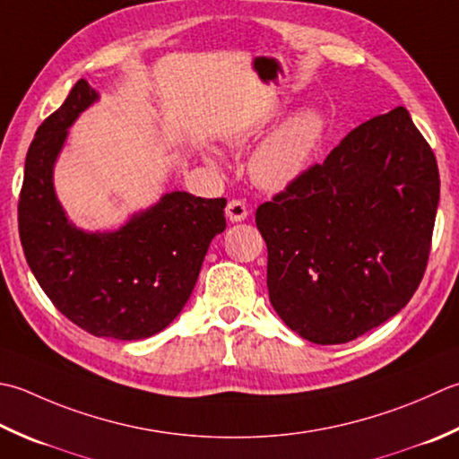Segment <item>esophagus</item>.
<instances>
[{
  "instance_id": "esophagus-1",
  "label": "esophagus",
  "mask_w": 459,
  "mask_h": 459,
  "mask_svg": "<svg viewBox=\"0 0 459 459\" xmlns=\"http://www.w3.org/2000/svg\"><path fill=\"white\" fill-rule=\"evenodd\" d=\"M224 214L230 222H240L248 217V206L242 201H229L227 209H224Z\"/></svg>"
}]
</instances>
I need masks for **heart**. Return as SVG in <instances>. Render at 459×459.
I'll use <instances>...</instances> for the list:
<instances>
[{
  "label": "heart",
  "mask_w": 459,
  "mask_h": 459,
  "mask_svg": "<svg viewBox=\"0 0 459 459\" xmlns=\"http://www.w3.org/2000/svg\"><path fill=\"white\" fill-rule=\"evenodd\" d=\"M326 131V119L318 107H304L289 119H284L255 149L248 160V173L253 183L264 191H282L299 181L316 152ZM255 127H237L224 134L232 147H247L255 141ZM206 160L217 165L219 159L209 152Z\"/></svg>",
  "instance_id": "obj_1"
}]
</instances>
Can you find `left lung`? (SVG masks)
I'll use <instances>...</instances> for the list:
<instances>
[{"label": "left lung", "instance_id": "obj_1", "mask_svg": "<svg viewBox=\"0 0 459 459\" xmlns=\"http://www.w3.org/2000/svg\"><path fill=\"white\" fill-rule=\"evenodd\" d=\"M437 203L436 157L403 107L358 125L256 209L278 316L314 344L396 316L424 276Z\"/></svg>", "mask_w": 459, "mask_h": 459}]
</instances>
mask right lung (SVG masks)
<instances>
[{
  "instance_id": "1",
  "label": "right lung",
  "mask_w": 459,
  "mask_h": 459,
  "mask_svg": "<svg viewBox=\"0 0 459 459\" xmlns=\"http://www.w3.org/2000/svg\"><path fill=\"white\" fill-rule=\"evenodd\" d=\"M97 101L79 79L39 125L25 157L20 238L43 292L74 325L101 338L143 340L165 330L191 299L211 240L227 229V199L173 191L115 230L75 227L53 170L69 127Z\"/></svg>"
}]
</instances>
